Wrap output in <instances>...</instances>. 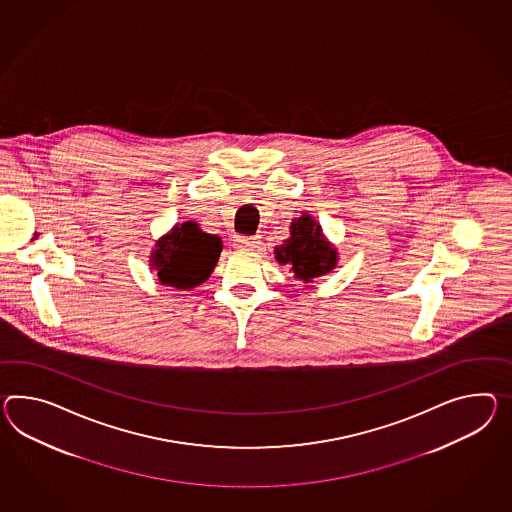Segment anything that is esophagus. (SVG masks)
<instances>
[{"mask_svg": "<svg viewBox=\"0 0 512 512\" xmlns=\"http://www.w3.org/2000/svg\"><path fill=\"white\" fill-rule=\"evenodd\" d=\"M259 238L257 237H235V246L240 250H253L257 248Z\"/></svg>", "mask_w": 512, "mask_h": 512, "instance_id": "34e87169", "label": "esophagus"}]
</instances>
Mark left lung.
I'll return each instance as SVG.
<instances>
[{"label":"left lung","instance_id":"8db88e82","mask_svg":"<svg viewBox=\"0 0 512 512\" xmlns=\"http://www.w3.org/2000/svg\"><path fill=\"white\" fill-rule=\"evenodd\" d=\"M292 237L283 246L275 248V259L281 264H292L298 279L309 283L312 279L331 272L337 264V251L324 240L320 225L311 216L303 214L290 225Z\"/></svg>","mask_w":512,"mask_h":512}]
</instances>
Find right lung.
I'll return each instance as SVG.
<instances>
[{
  "label": "right lung",
  "mask_w": 512,
  "mask_h": 512,
  "mask_svg": "<svg viewBox=\"0 0 512 512\" xmlns=\"http://www.w3.org/2000/svg\"><path fill=\"white\" fill-rule=\"evenodd\" d=\"M222 251V240L203 233L198 224L185 222L157 242L151 266L163 285L188 290L211 275Z\"/></svg>",
  "instance_id": "add662e5"
}]
</instances>
